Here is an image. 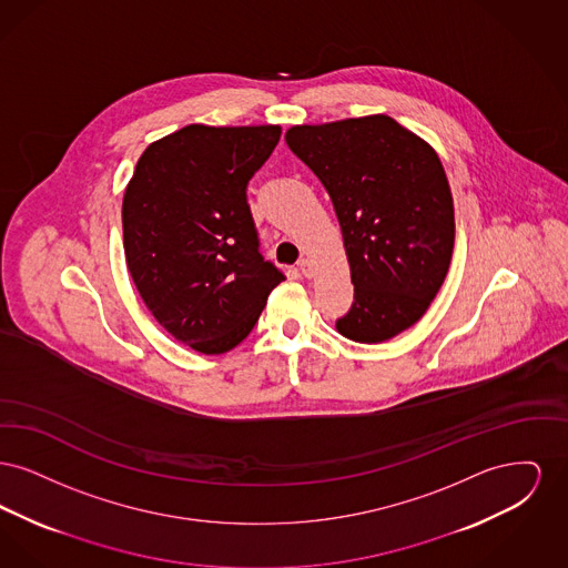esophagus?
I'll return each mask as SVG.
<instances>
[{"label": "esophagus", "mask_w": 568, "mask_h": 568, "mask_svg": "<svg viewBox=\"0 0 568 568\" xmlns=\"http://www.w3.org/2000/svg\"><path fill=\"white\" fill-rule=\"evenodd\" d=\"M297 268L302 272V276H306V278H311L315 271H313V264H311V260H300V264H297Z\"/></svg>", "instance_id": "esophagus-1"}]
</instances>
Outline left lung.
<instances>
[{"instance_id":"1","label":"left lung","mask_w":568,"mask_h":568,"mask_svg":"<svg viewBox=\"0 0 568 568\" xmlns=\"http://www.w3.org/2000/svg\"><path fill=\"white\" fill-rule=\"evenodd\" d=\"M322 181L341 223L355 302L336 329L383 343L417 324L452 264L456 219L433 146L387 114L285 132Z\"/></svg>"}]
</instances>
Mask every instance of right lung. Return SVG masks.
Wrapping results in <instances>:
<instances>
[{"label":"right lung","instance_id":"add662e5","mask_svg":"<svg viewBox=\"0 0 568 568\" xmlns=\"http://www.w3.org/2000/svg\"><path fill=\"white\" fill-rule=\"evenodd\" d=\"M281 125L187 128L151 142L123 193V248L135 290L183 345H241L285 278L264 262L246 204L248 179Z\"/></svg>","mask_w":568,"mask_h":568}]
</instances>
